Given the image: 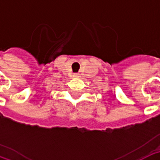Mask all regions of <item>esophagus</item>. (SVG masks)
Returning <instances> with one entry per match:
<instances>
[{
    "mask_svg": "<svg viewBox=\"0 0 160 160\" xmlns=\"http://www.w3.org/2000/svg\"><path fill=\"white\" fill-rule=\"evenodd\" d=\"M73 76L78 77V76H79V74H78V73H74V75H73Z\"/></svg>",
    "mask_w": 160,
    "mask_h": 160,
    "instance_id": "34e87169",
    "label": "esophagus"
}]
</instances>
